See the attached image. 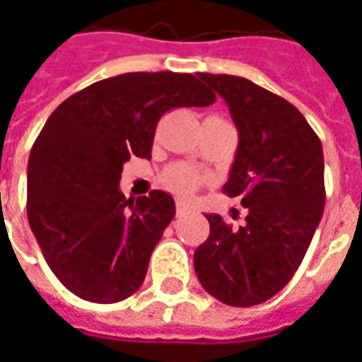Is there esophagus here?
<instances>
[{
  "label": "esophagus",
  "mask_w": 362,
  "mask_h": 362,
  "mask_svg": "<svg viewBox=\"0 0 362 362\" xmlns=\"http://www.w3.org/2000/svg\"><path fill=\"white\" fill-rule=\"evenodd\" d=\"M186 213H189V205H186L184 202H178L176 204V217H184Z\"/></svg>",
  "instance_id": "34e87169"
}]
</instances>
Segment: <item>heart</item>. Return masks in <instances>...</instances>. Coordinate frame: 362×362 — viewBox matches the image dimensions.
<instances>
[{"label":"heart","instance_id":"1","mask_svg":"<svg viewBox=\"0 0 362 362\" xmlns=\"http://www.w3.org/2000/svg\"><path fill=\"white\" fill-rule=\"evenodd\" d=\"M163 182L168 189H173L180 196H188L202 184V176L188 165H174L166 168L163 174Z\"/></svg>","mask_w":362,"mask_h":362}]
</instances>
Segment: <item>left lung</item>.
Here are the masks:
<instances>
[{
	"mask_svg": "<svg viewBox=\"0 0 362 362\" xmlns=\"http://www.w3.org/2000/svg\"><path fill=\"white\" fill-rule=\"evenodd\" d=\"M225 98L238 149L223 192L240 197L246 223L205 215L209 236L194 254L197 279L228 306H254L293 279L326 205L318 135L285 98L236 75H199Z\"/></svg>",
	"mask_w": 362,
	"mask_h": 362,
	"instance_id": "obj_1",
	"label": "left lung"
}]
</instances>
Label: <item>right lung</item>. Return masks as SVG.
<instances>
[{
  "mask_svg": "<svg viewBox=\"0 0 362 362\" xmlns=\"http://www.w3.org/2000/svg\"><path fill=\"white\" fill-rule=\"evenodd\" d=\"M215 98L199 75L139 71L93 83L52 112L28 157L27 215L46 264L74 295L110 304L141 287L176 209L160 189L126 199L124 163L151 157L165 112Z\"/></svg>",
  "mask_w": 362,
  "mask_h": 362,
  "instance_id": "add662e5",
  "label": "right lung"
}]
</instances>
